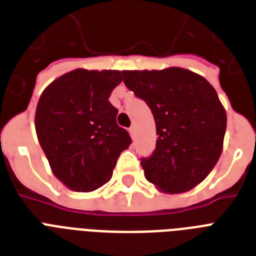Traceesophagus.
<instances>
[{
    "mask_svg": "<svg viewBox=\"0 0 256 256\" xmlns=\"http://www.w3.org/2000/svg\"><path fill=\"white\" fill-rule=\"evenodd\" d=\"M128 132H130V134H132V140H134V138H136V126H132V128H130V130H128Z\"/></svg>",
    "mask_w": 256,
    "mask_h": 256,
    "instance_id": "obj_1",
    "label": "esophagus"
}]
</instances>
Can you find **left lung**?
I'll use <instances>...</instances> for the list:
<instances>
[{
	"mask_svg": "<svg viewBox=\"0 0 256 256\" xmlns=\"http://www.w3.org/2000/svg\"><path fill=\"white\" fill-rule=\"evenodd\" d=\"M124 82L152 110L156 150L140 158L148 182L183 192L202 182L222 154L227 116L215 88L182 68L124 70Z\"/></svg>",
	"mask_w": 256,
	"mask_h": 256,
	"instance_id": "obj_1",
	"label": "left lung"
}]
</instances>
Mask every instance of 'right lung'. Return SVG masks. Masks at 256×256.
<instances>
[{"label": "right lung", "instance_id": "add662e5", "mask_svg": "<svg viewBox=\"0 0 256 256\" xmlns=\"http://www.w3.org/2000/svg\"><path fill=\"white\" fill-rule=\"evenodd\" d=\"M120 82L118 70L76 69L52 82L38 100V142L53 174L70 190L88 192L108 183L132 144L108 102Z\"/></svg>", "mask_w": 256, "mask_h": 256}]
</instances>
